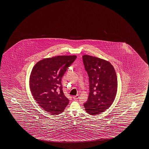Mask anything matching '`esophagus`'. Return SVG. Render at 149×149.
Here are the masks:
<instances>
[{
	"instance_id": "obj_1",
	"label": "esophagus",
	"mask_w": 149,
	"mask_h": 149,
	"mask_svg": "<svg viewBox=\"0 0 149 149\" xmlns=\"http://www.w3.org/2000/svg\"><path fill=\"white\" fill-rule=\"evenodd\" d=\"M79 96L78 95H77L76 96H74L73 97V99L74 100H77L78 98H79Z\"/></svg>"
}]
</instances>
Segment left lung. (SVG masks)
I'll return each instance as SVG.
<instances>
[{
  "mask_svg": "<svg viewBox=\"0 0 149 149\" xmlns=\"http://www.w3.org/2000/svg\"><path fill=\"white\" fill-rule=\"evenodd\" d=\"M83 61L90 82L89 96L84 106L90 115H97L108 109L115 100L116 74L112 65L106 60L84 55Z\"/></svg>",
  "mask_w": 149,
  "mask_h": 149,
  "instance_id": "1",
  "label": "left lung"
}]
</instances>
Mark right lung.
Instances as JSON below:
<instances>
[{"label":"right lung","instance_id":"1","mask_svg":"<svg viewBox=\"0 0 149 149\" xmlns=\"http://www.w3.org/2000/svg\"><path fill=\"white\" fill-rule=\"evenodd\" d=\"M76 55H62L42 59L34 65L29 78L32 95L44 110L52 115L64 111L69 100L64 94L62 77L74 62Z\"/></svg>","mask_w":149,"mask_h":149}]
</instances>
